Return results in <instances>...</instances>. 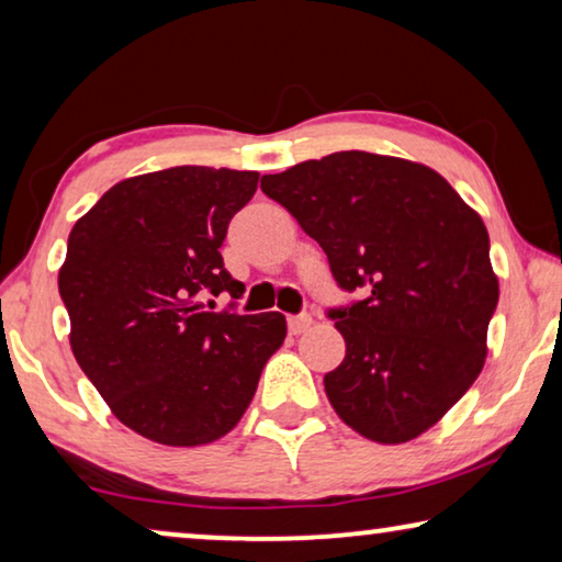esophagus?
Returning <instances> with one entry per match:
<instances>
[{
  "label": "esophagus",
  "instance_id": "obj_1",
  "mask_svg": "<svg viewBox=\"0 0 562 562\" xmlns=\"http://www.w3.org/2000/svg\"><path fill=\"white\" fill-rule=\"evenodd\" d=\"M310 327H312L310 314H296V317H289V333L291 335H302Z\"/></svg>",
  "mask_w": 562,
  "mask_h": 562
}]
</instances>
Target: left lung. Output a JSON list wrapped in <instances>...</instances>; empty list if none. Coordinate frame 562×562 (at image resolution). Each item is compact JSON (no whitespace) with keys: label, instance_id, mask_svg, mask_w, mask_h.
Returning <instances> with one entry per match:
<instances>
[{"label":"left lung","instance_id":"obj_1","mask_svg":"<svg viewBox=\"0 0 562 562\" xmlns=\"http://www.w3.org/2000/svg\"><path fill=\"white\" fill-rule=\"evenodd\" d=\"M260 189L319 243L337 286L366 299L327 310L345 360L329 404L368 440L425 432L473 386L498 304L483 220L432 168L342 150L268 173Z\"/></svg>","mask_w":562,"mask_h":562}]
</instances>
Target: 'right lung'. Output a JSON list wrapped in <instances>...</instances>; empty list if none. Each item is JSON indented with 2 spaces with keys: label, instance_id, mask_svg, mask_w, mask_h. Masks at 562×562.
Wrapping results in <instances>:
<instances>
[{
  "label": "right lung",
  "instance_id": "obj_1",
  "mask_svg": "<svg viewBox=\"0 0 562 562\" xmlns=\"http://www.w3.org/2000/svg\"><path fill=\"white\" fill-rule=\"evenodd\" d=\"M256 189V171L166 168L114 183L68 235L58 291L76 363L114 417L153 442L227 435L286 337L279 312L204 306L206 294L243 296L220 248Z\"/></svg>",
  "mask_w": 562,
  "mask_h": 562
}]
</instances>
